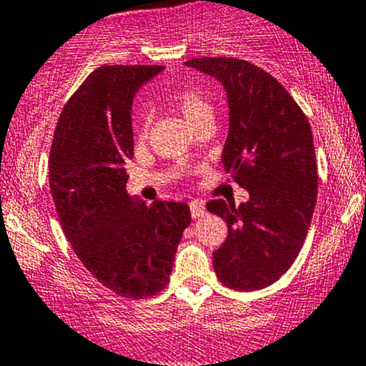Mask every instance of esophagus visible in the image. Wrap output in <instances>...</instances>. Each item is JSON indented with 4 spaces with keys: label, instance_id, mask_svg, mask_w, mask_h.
<instances>
[{
    "label": "esophagus",
    "instance_id": "1",
    "mask_svg": "<svg viewBox=\"0 0 366 366\" xmlns=\"http://www.w3.org/2000/svg\"><path fill=\"white\" fill-rule=\"evenodd\" d=\"M190 212H192V217H202L205 214V207L202 202H192L190 204Z\"/></svg>",
    "mask_w": 366,
    "mask_h": 366
}]
</instances>
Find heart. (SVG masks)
<instances>
[{"label": "heart", "mask_w": 366, "mask_h": 366, "mask_svg": "<svg viewBox=\"0 0 366 366\" xmlns=\"http://www.w3.org/2000/svg\"><path fill=\"white\" fill-rule=\"evenodd\" d=\"M169 104L178 110L192 126H199L205 119L212 117V105L207 97L195 88H179L169 94ZM149 114L142 121V134H145L149 126Z\"/></svg>", "instance_id": "heart-1"}]
</instances>
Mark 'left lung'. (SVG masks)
I'll use <instances>...</instances> for the list:
<instances>
[{
	"label": "left lung",
	"instance_id": "left-lung-1",
	"mask_svg": "<svg viewBox=\"0 0 366 366\" xmlns=\"http://www.w3.org/2000/svg\"><path fill=\"white\" fill-rule=\"evenodd\" d=\"M224 86L229 109L223 166L247 202L223 199L205 207L223 217L228 237L212 252L223 285L250 292L292 266L313 217L318 172L310 122L283 86L247 60L204 56L184 61Z\"/></svg>",
	"mask_w": 366,
	"mask_h": 366
}]
</instances>
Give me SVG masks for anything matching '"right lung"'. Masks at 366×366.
<instances>
[{
    "mask_svg": "<svg viewBox=\"0 0 366 366\" xmlns=\"http://www.w3.org/2000/svg\"><path fill=\"white\" fill-rule=\"evenodd\" d=\"M162 65H104L69 98L50 150V188L61 229L89 273L112 292L145 299L169 283L184 202L150 207L126 192L133 159L131 107Z\"/></svg>",
    "mask_w": 366,
    "mask_h": 366,
    "instance_id": "obj_1",
    "label": "right lung"
}]
</instances>
